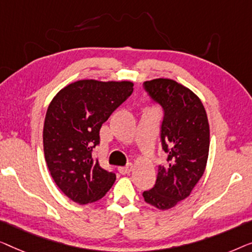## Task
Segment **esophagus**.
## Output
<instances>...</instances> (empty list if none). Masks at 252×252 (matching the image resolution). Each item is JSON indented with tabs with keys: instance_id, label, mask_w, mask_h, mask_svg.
Returning <instances> with one entry per match:
<instances>
[{
	"instance_id": "obj_1",
	"label": "esophagus",
	"mask_w": 252,
	"mask_h": 252,
	"mask_svg": "<svg viewBox=\"0 0 252 252\" xmlns=\"http://www.w3.org/2000/svg\"><path fill=\"white\" fill-rule=\"evenodd\" d=\"M118 170L121 175H126V173H130L131 170H132V164H131V163H127L125 166H119Z\"/></svg>"
}]
</instances>
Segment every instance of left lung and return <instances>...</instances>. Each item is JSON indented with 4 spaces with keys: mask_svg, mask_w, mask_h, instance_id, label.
<instances>
[{
    "mask_svg": "<svg viewBox=\"0 0 252 252\" xmlns=\"http://www.w3.org/2000/svg\"><path fill=\"white\" fill-rule=\"evenodd\" d=\"M144 90L163 109L161 145L166 163L158 165L155 185L145 190V202L166 210L185 200L207 165L210 130L200 99L186 87L169 79L143 84Z\"/></svg>",
    "mask_w": 252,
    "mask_h": 252,
    "instance_id": "1",
    "label": "left lung"
}]
</instances>
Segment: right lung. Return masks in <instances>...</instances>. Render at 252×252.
Masks as SVG:
<instances>
[{
    "instance_id": "right-lung-1",
    "label": "right lung",
    "mask_w": 252,
    "mask_h": 252,
    "mask_svg": "<svg viewBox=\"0 0 252 252\" xmlns=\"http://www.w3.org/2000/svg\"><path fill=\"white\" fill-rule=\"evenodd\" d=\"M133 84L81 80L60 90L49 105L43 148L56 185L79 204L98 201L113 186L116 175L94 158L102 123L133 91Z\"/></svg>"
}]
</instances>
